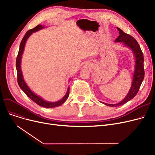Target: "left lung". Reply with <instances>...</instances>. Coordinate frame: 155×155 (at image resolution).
<instances>
[{
    "label": "left lung",
    "instance_id": "left-lung-1",
    "mask_svg": "<svg viewBox=\"0 0 155 155\" xmlns=\"http://www.w3.org/2000/svg\"><path fill=\"white\" fill-rule=\"evenodd\" d=\"M117 29L119 31V36L116 39L115 41L123 42L124 45L131 49L136 58V64L131 87L124 99L116 104H109L102 102L105 105L110 107L120 106V105L126 104L130 100L133 99L139 91V89L144 77V56L139 44L137 43V41L132 36L125 33L123 30H121L119 28H117Z\"/></svg>",
    "mask_w": 155,
    "mask_h": 155
}]
</instances>
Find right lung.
Segmentation results:
<instances>
[{"label":"right lung","instance_id":"1","mask_svg":"<svg viewBox=\"0 0 155 155\" xmlns=\"http://www.w3.org/2000/svg\"><path fill=\"white\" fill-rule=\"evenodd\" d=\"M44 27L42 25H38L35 28H32L29 31H27L26 35H24L23 37L21 44L19 46V50L18 52V54L17 56V58H16V62H15V66H16V70H17V78H18V83L20 87V88L22 89V91L26 94V95L29 97V98L32 101H34L36 104L38 105H40V106L43 107H46V108H53V107H58L60 105H61L62 104H63L67 98L68 97L69 95V92H70V87L68 88V91L67 94H65V95L63 97V98L58 101V102H47L44 101L43 99L41 98L40 97L36 95L33 92H32L30 88L28 87V86L26 85V82H24L23 77H22V73L21 71V57L22 55V53L24 49V46H25L26 42L28 39V38L31 35L32 32H36L39 31V29H43Z\"/></svg>","mask_w":155,"mask_h":155}]
</instances>
